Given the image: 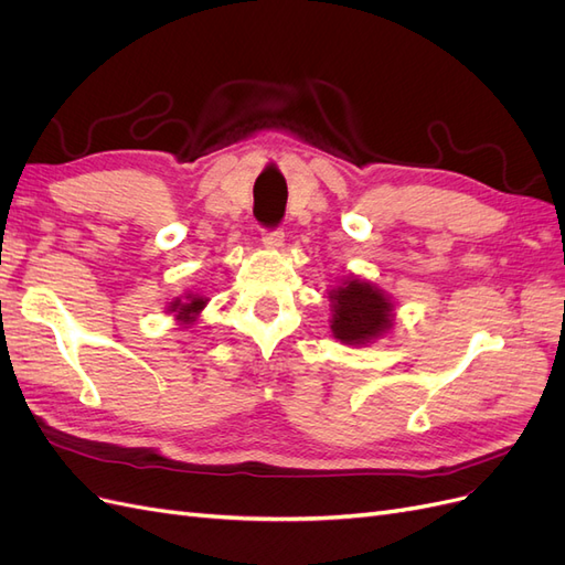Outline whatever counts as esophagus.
<instances>
[{
  "label": "esophagus",
  "instance_id": "34e87169",
  "mask_svg": "<svg viewBox=\"0 0 565 565\" xmlns=\"http://www.w3.org/2000/svg\"><path fill=\"white\" fill-rule=\"evenodd\" d=\"M262 243H264L266 249H282L285 233L282 231H266L264 237H262Z\"/></svg>",
  "mask_w": 565,
  "mask_h": 565
}]
</instances>
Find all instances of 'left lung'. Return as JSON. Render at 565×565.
I'll return each instance as SVG.
<instances>
[{
	"label": "left lung",
	"instance_id": "obj_1",
	"mask_svg": "<svg viewBox=\"0 0 565 565\" xmlns=\"http://www.w3.org/2000/svg\"><path fill=\"white\" fill-rule=\"evenodd\" d=\"M330 311L332 337L344 347H367L388 334L396 322V301L353 273L330 289Z\"/></svg>",
	"mask_w": 565,
	"mask_h": 565
}]
</instances>
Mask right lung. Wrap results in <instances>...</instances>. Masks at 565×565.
<instances>
[{"label":"right lung","mask_w":565,"mask_h":565,"mask_svg":"<svg viewBox=\"0 0 565 565\" xmlns=\"http://www.w3.org/2000/svg\"><path fill=\"white\" fill-rule=\"evenodd\" d=\"M207 297L198 295V292H183L181 297H174L167 306V313L174 316L179 328H191L195 324L198 316L202 313L204 306H207Z\"/></svg>","instance_id":"1"}]
</instances>
